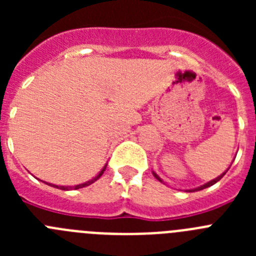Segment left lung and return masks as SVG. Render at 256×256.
Listing matches in <instances>:
<instances>
[{
    "instance_id": "left-lung-1",
    "label": "left lung",
    "mask_w": 256,
    "mask_h": 256,
    "mask_svg": "<svg viewBox=\"0 0 256 256\" xmlns=\"http://www.w3.org/2000/svg\"><path fill=\"white\" fill-rule=\"evenodd\" d=\"M228 169H230V168H228ZM228 169H227V170H226V172H224V173H222V174H220V176H218V177H216V178H214V180H210V182L205 183V184H202V186H200V187H196V188H192V190H187V191H188V192H194V191H200V190H204V188H208V187L212 186V184H216V182H218V180H222V178H223V176H224V174H226V173H227V172H228ZM152 174H154V177H155V178H156V180H160V182H162V178H160V177H159V176H158V174H156V173H155V172H152Z\"/></svg>"
}]
</instances>
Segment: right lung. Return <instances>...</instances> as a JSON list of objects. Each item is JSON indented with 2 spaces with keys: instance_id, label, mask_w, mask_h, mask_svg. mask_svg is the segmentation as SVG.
<instances>
[{
  "instance_id": "obj_1",
  "label": "right lung",
  "mask_w": 256,
  "mask_h": 256,
  "mask_svg": "<svg viewBox=\"0 0 256 256\" xmlns=\"http://www.w3.org/2000/svg\"><path fill=\"white\" fill-rule=\"evenodd\" d=\"M106 165H108V164H106ZM106 165H105V166H104L102 169H101V172L98 174H97L96 177L92 178V180H87V182H84V183H80V184H76V186H58V184H52V183H47V182H44V183H46V184H48V186L55 187V188L64 190V191H69V190H72V188H74V190L83 188V187H87V186H90V184H92V183H94V182H96V180H98V178H100L101 176H102L104 172H105V169H106Z\"/></svg>"
}]
</instances>
